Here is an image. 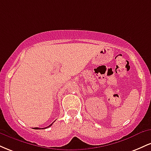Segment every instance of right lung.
I'll list each match as a JSON object with an SVG mask.
<instances>
[{
  "label": "right lung",
  "instance_id": "obj_1",
  "mask_svg": "<svg viewBox=\"0 0 151 151\" xmlns=\"http://www.w3.org/2000/svg\"><path fill=\"white\" fill-rule=\"evenodd\" d=\"M52 124H53V123H52ZM52 124H50V125L49 126H47V127H46L45 129H47V128H49V127H50V126H51L52 125ZM44 129H45V128H44ZM40 129V128H35V129Z\"/></svg>",
  "mask_w": 151,
  "mask_h": 151
}]
</instances>
